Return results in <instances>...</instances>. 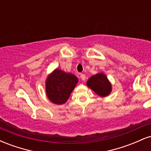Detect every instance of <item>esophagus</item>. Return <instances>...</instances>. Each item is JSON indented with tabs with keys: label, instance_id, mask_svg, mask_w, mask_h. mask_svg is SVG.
Here are the masks:
<instances>
[{
	"label": "esophagus",
	"instance_id": "34e87169",
	"mask_svg": "<svg viewBox=\"0 0 151 151\" xmlns=\"http://www.w3.org/2000/svg\"><path fill=\"white\" fill-rule=\"evenodd\" d=\"M80 77L83 81H84V80H85V79H86V75L84 74H80Z\"/></svg>",
	"mask_w": 151,
	"mask_h": 151
}]
</instances>
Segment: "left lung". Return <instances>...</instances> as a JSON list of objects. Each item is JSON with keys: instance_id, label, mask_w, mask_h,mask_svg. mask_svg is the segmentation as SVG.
<instances>
[{"instance_id": "1", "label": "left lung", "mask_w": 151, "mask_h": 151, "mask_svg": "<svg viewBox=\"0 0 151 151\" xmlns=\"http://www.w3.org/2000/svg\"><path fill=\"white\" fill-rule=\"evenodd\" d=\"M87 86L100 96H106L111 91V84L104 74H95L87 81Z\"/></svg>"}]
</instances>
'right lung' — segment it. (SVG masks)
<instances>
[{
    "mask_svg": "<svg viewBox=\"0 0 151 151\" xmlns=\"http://www.w3.org/2000/svg\"><path fill=\"white\" fill-rule=\"evenodd\" d=\"M78 81L77 77L72 74L55 70L46 81L47 97L56 104H63L67 101Z\"/></svg>",
    "mask_w": 151,
    "mask_h": 151,
    "instance_id": "right-lung-1",
    "label": "right lung"
}]
</instances>
